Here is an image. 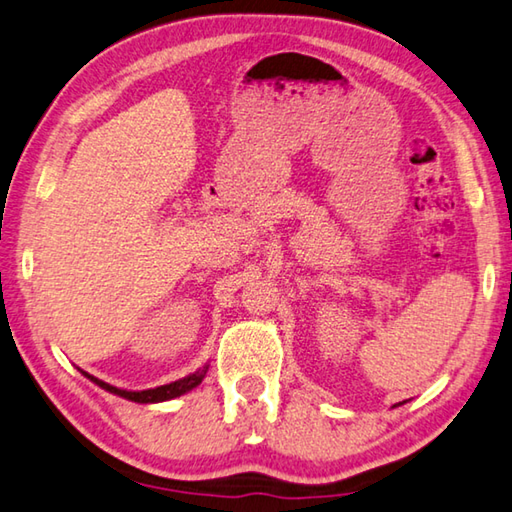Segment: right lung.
<instances>
[{
    "mask_svg": "<svg viewBox=\"0 0 512 512\" xmlns=\"http://www.w3.org/2000/svg\"><path fill=\"white\" fill-rule=\"evenodd\" d=\"M206 369H209V366H204V369L195 371V373H191V375H186V378L177 380V382H170V384H164V387L146 389V391H125V389H116V387H112V384H107V382H103V380L94 378V375H89V373H85V371H83V373H85L87 378L92 380L94 384H98V387H101V389L114 393V396H121V398H125V400H132V402H141V405H148V402H164V400H173V398L184 396V393L195 389L197 384H200V382L204 380Z\"/></svg>",
    "mask_w": 512,
    "mask_h": 512,
    "instance_id": "obj_1",
    "label": "right lung"
}]
</instances>
